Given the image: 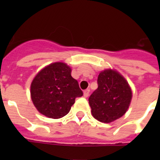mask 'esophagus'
<instances>
[{"instance_id":"esophagus-1","label":"esophagus","mask_w":160,"mask_h":160,"mask_svg":"<svg viewBox=\"0 0 160 160\" xmlns=\"http://www.w3.org/2000/svg\"><path fill=\"white\" fill-rule=\"evenodd\" d=\"M89 94H90V89H87V90H84V92H83V95H84L85 98L88 97Z\"/></svg>"}]
</instances>
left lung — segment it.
<instances>
[{"mask_svg": "<svg viewBox=\"0 0 160 160\" xmlns=\"http://www.w3.org/2000/svg\"><path fill=\"white\" fill-rule=\"evenodd\" d=\"M132 98L129 84L118 72L111 69L98 77V89L89 98L91 113L102 122H111L127 112Z\"/></svg>", "mask_w": 160, "mask_h": 160, "instance_id": "8db88e82", "label": "left lung"}]
</instances>
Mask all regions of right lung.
Segmentation results:
<instances>
[{"instance_id":"1","label":"right lung","mask_w":160,"mask_h":160,"mask_svg":"<svg viewBox=\"0 0 160 160\" xmlns=\"http://www.w3.org/2000/svg\"><path fill=\"white\" fill-rule=\"evenodd\" d=\"M32 103L41 114L60 118L70 112L75 98L82 97L78 82L71 76L66 63L54 62L43 68L35 76L30 87Z\"/></svg>"}]
</instances>
